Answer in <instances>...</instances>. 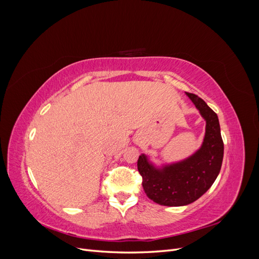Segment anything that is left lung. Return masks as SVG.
Returning <instances> with one entry per match:
<instances>
[{
	"label": "left lung",
	"instance_id": "1",
	"mask_svg": "<svg viewBox=\"0 0 259 259\" xmlns=\"http://www.w3.org/2000/svg\"><path fill=\"white\" fill-rule=\"evenodd\" d=\"M187 95L206 121L204 142L200 150L189 159L161 170L153 168L144 154L137 161L146 194L161 205L182 206L198 200L213 185L222 167L224 142L217 114L197 95Z\"/></svg>",
	"mask_w": 259,
	"mask_h": 259
}]
</instances>
